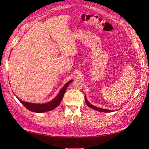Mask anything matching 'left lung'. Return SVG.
I'll return each mask as SVG.
<instances>
[{"label":"left lung","instance_id":"8db88e82","mask_svg":"<svg viewBox=\"0 0 149 149\" xmlns=\"http://www.w3.org/2000/svg\"><path fill=\"white\" fill-rule=\"evenodd\" d=\"M84 99H85V102H86V104H87V106L88 107H90V108H91V109H93L95 110L98 111L104 112V113H111V112H113V110H109V109H102V108H100V107H98L97 106H95L92 105V104H91L89 102H88V100H87V98H86V95H85Z\"/></svg>","mask_w":149,"mask_h":149}]
</instances>
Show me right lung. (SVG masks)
Returning a JSON list of instances; mask_svg holds the SVG:
<instances>
[{
  "instance_id": "add662e5",
  "label": "right lung",
  "mask_w": 149,
  "mask_h": 149,
  "mask_svg": "<svg viewBox=\"0 0 149 149\" xmlns=\"http://www.w3.org/2000/svg\"><path fill=\"white\" fill-rule=\"evenodd\" d=\"M73 80H70L68 81L67 83H66L63 87L61 88V90L59 91V93L58 94L54 99L52 100L51 101H49V102L44 104H36V103H31V102H26V101H23L19 99L17 97V99L19 100V101L23 104V105L26 107V108L31 111L35 112V113H44L47 111H51L56 108V107H58L59 104L61 103V100L64 96V94L66 90V88L68 86V85L70 84Z\"/></svg>"
}]
</instances>
